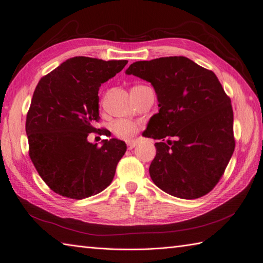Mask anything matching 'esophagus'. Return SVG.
Here are the masks:
<instances>
[{
    "label": "esophagus",
    "mask_w": 263,
    "mask_h": 263,
    "mask_svg": "<svg viewBox=\"0 0 263 263\" xmlns=\"http://www.w3.org/2000/svg\"><path fill=\"white\" fill-rule=\"evenodd\" d=\"M136 145H137V142H136V141H134V140L127 141V148H128L129 150H130V149H133V148H135V147H136Z\"/></svg>",
    "instance_id": "1"
}]
</instances>
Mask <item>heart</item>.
I'll return each mask as SVG.
<instances>
[{"label": "heart", "mask_w": 263, "mask_h": 263, "mask_svg": "<svg viewBox=\"0 0 263 263\" xmlns=\"http://www.w3.org/2000/svg\"><path fill=\"white\" fill-rule=\"evenodd\" d=\"M112 130L117 137L122 139H130L139 130L138 125L128 121H118L112 126Z\"/></svg>", "instance_id": "1"}]
</instances>
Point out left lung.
<instances>
[{
  "label": "left lung",
  "instance_id": "8db88e82",
  "mask_svg": "<svg viewBox=\"0 0 263 263\" xmlns=\"http://www.w3.org/2000/svg\"><path fill=\"white\" fill-rule=\"evenodd\" d=\"M126 74L153 84L160 107L142 134L161 139L155 145L151 180L185 200L210 193L235 149L232 102L217 77L182 55L136 61Z\"/></svg>",
  "mask_w": 263,
  "mask_h": 263
}]
</instances>
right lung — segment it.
I'll use <instances>...</instances> for the list:
<instances>
[{
    "mask_svg": "<svg viewBox=\"0 0 263 263\" xmlns=\"http://www.w3.org/2000/svg\"><path fill=\"white\" fill-rule=\"evenodd\" d=\"M127 60L73 57L38 82L26 117L29 157L54 193L82 200L102 192L115 176L126 144L87 140L99 122V89L121 72ZM107 136V135H106Z\"/></svg>",
    "mask_w": 263,
    "mask_h": 263,
    "instance_id": "right-lung-1",
    "label": "right lung"
}]
</instances>
